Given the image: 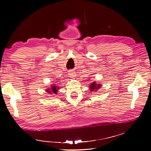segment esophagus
<instances>
[{
	"mask_svg": "<svg viewBox=\"0 0 151 151\" xmlns=\"http://www.w3.org/2000/svg\"><path fill=\"white\" fill-rule=\"evenodd\" d=\"M69 76H70V77H76V73H75V72H74V71H72V70H70V71H69Z\"/></svg>",
	"mask_w": 151,
	"mask_h": 151,
	"instance_id": "34e87169",
	"label": "esophagus"
}]
</instances>
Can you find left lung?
Masks as SVG:
<instances>
[{"label": "left lung", "instance_id": "1", "mask_svg": "<svg viewBox=\"0 0 151 151\" xmlns=\"http://www.w3.org/2000/svg\"><path fill=\"white\" fill-rule=\"evenodd\" d=\"M101 88V85L100 84H96V83H93V84H91V85H90V89H91V91H94V90H96V89H99V88Z\"/></svg>", "mask_w": 151, "mask_h": 151}]
</instances>
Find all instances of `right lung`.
<instances>
[{
    "instance_id": "1",
    "label": "right lung",
    "mask_w": 151,
    "mask_h": 151,
    "mask_svg": "<svg viewBox=\"0 0 151 151\" xmlns=\"http://www.w3.org/2000/svg\"><path fill=\"white\" fill-rule=\"evenodd\" d=\"M58 88H57V86H52L51 87V89L48 88V90H47V92L49 93H51V92L52 93H53L55 94H57V89H58Z\"/></svg>"
}]
</instances>
